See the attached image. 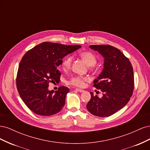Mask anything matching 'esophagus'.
Returning a JSON list of instances; mask_svg holds the SVG:
<instances>
[{
	"mask_svg": "<svg viewBox=\"0 0 150 150\" xmlns=\"http://www.w3.org/2000/svg\"><path fill=\"white\" fill-rule=\"evenodd\" d=\"M76 91H78L79 93H83L84 92V90L83 89H79V88H76Z\"/></svg>",
	"mask_w": 150,
	"mask_h": 150,
	"instance_id": "esophagus-1",
	"label": "esophagus"
}]
</instances>
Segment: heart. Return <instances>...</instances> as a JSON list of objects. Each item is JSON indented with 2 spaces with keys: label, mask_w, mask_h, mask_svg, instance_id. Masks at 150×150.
Here are the masks:
<instances>
[{
  "label": "heart",
  "mask_w": 150,
  "mask_h": 150,
  "mask_svg": "<svg viewBox=\"0 0 150 150\" xmlns=\"http://www.w3.org/2000/svg\"><path fill=\"white\" fill-rule=\"evenodd\" d=\"M80 57L86 63V64L89 66H94L97 62V58L94 54L90 52H82L79 54ZM72 62V57L71 56H66L62 61V67L64 70L70 69ZM88 79L86 77L82 76H74L71 78L68 81V83L74 85L79 87H82L84 86L85 81H87Z\"/></svg>",
  "instance_id": "heart-1"
}]
</instances>
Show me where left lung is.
<instances>
[{
    "label": "left lung",
    "instance_id": "8db88e82",
    "mask_svg": "<svg viewBox=\"0 0 150 150\" xmlns=\"http://www.w3.org/2000/svg\"><path fill=\"white\" fill-rule=\"evenodd\" d=\"M89 47L104 58L103 69L94 79L93 86L103 92V97L94 96L86 108L99 117L110 116L125 107L134 89V74L129 60L119 49L109 45H91Z\"/></svg>",
    "mask_w": 150,
    "mask_h": 150
}]
</instances>
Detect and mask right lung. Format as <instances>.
<instances>
[{
    "mask_svg": "<svg viewBox=\"0 0 150 150\" xmlns=\"http://www.w3.org/2000/svg\"><path fill=\"white\" fill-rule=\"evenodd\" d=\"M81 47L46 42L25 54L19 66L16 84L21 99L32 111L47 116L64 107L69 88L61 86L56 91H50L49 83L59 81L61 72L57 67L62 64V59Z\"/></svg>",
    "mask_w": 150,
    "mask_h": 150,
    "instance_id": "right-lung-1",
    "label": "right lung"
}]
</instances>
